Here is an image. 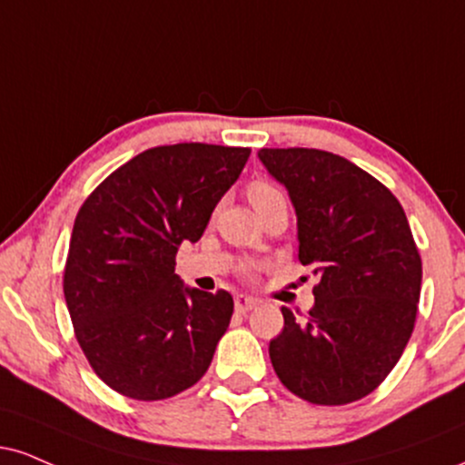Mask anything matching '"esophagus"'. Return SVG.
Instances as JSON below:
<instances>
[{
	"mask_svg": "<svg viewBox=\"0 0 465 465\" xmlns=\"http://www.w3.org/2000/svg\"><path fill=\"white\" fill-rule=\"evenodd\" d=\"M257 307V301L253 296H247V294H238L236 296V312L238 314H247V312L255 310Z\"/></svg>",
	"mask_w": 465,
	"mask_h": 465,
	"instance_id": "34e87169",
	"label": "esophagus"
}]
</instances>
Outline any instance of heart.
<instances>
[{
    "mask_svg": "<svg viewBox=\"0 0 465 465\" xmlns=\"http://www.w3.org/2000/svg\"><path fill=\"white\" fill-rule=\"evenodd\" d=\"M275 197H282V190L272 186V183H268V182H253L249 186V201H251V203H253L255 210L260 208V205L268 203V201H271V199H275ZM244 272H247V275H251V272H253V268H244Z\"/></svg>",
    "mask_w": 465,
    "mask_h": 465,
    "instance_id": "heart-1",
    "label": "heart"
}]
</instances>
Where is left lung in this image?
I'll use <instances>...</instances> for the list:
<instances>
[{
    "instance_id": "obj_1",
    "label": "left lung",
    "mask_w": 465,
    "mask_h": 465,
    "mask_svg": "<svg viewBox=\"0 0 465 465\" xmlns=\"http://www.w3.org/2000/svg\"><path fill=\"white\" fill-rule=\"evenodd\" d=\"M288 188L299 225V262L314 266L307 316L282 307L272 368L290 392L314 405H349L392 372L410 342L422 260L399 199L342 155L321 149H260Z\"/></svg>"
}]
</instances>
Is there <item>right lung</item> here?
<instances>
[{
    "label": "right lung",
    "instance_id": "right-lung-1",
    "mask_svg": "<svg viewBox=\"0 0 465 465\" xmlns=\"http://www.w3.org/2000/svg\"><path fill=\"white\" fill-rule=\"evenodd\" d=\"M249 147H151L88 194L64 264V299L88 363L134 401H164L210 368L233 314L227 290L182 286L175 255L197 242Z\"/></svg>",
    "mask_w": 465,
    "mask_h": 465
}]
</instances>
